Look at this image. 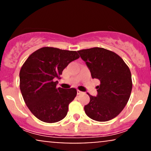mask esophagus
<instances>
[{
    "label": "esophagus",
    "mask_w": 151,
    "mask_h": 151,
    "mask_svg": "<svg viewBox=\"0 0 151 151\" xmlns=\"http://www.w3.org/2000/svg\"><path fill=\"white\" fill-rule=\"evenodd\" d=\"M77 94H81V93H82V92H81V91H79V90H78V89H77Z\"/></svg>",
    "instance_id": "obj_1"
}]
</instances>
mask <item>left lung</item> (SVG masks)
Returning a JSON list of instances; mask_svg holds the SVG:
<instances>
[{
	"label": "left lung",
	"mask_w": 151,
	"mask_h": 151,
	"mask_svg": "<svg viewBox=\"0 0 151 151\" xmlns=\"http://www.w3.org/2000/svg\"><path fill=\"white\" fill-rule=\"evenodd\" d=\"M93 79L100 81L97 95L88 93L90 101L84 111L91 119L107 121L117 116L127 104L132 90L130 70L121 57L101 47L77 51Z\"/></svg>",
	"instance_id": "obj_1"
}]
</instances>
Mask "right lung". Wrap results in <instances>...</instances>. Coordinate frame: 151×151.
<instances>
[{
  "label": "right lung",
  "mask_w": 151,
  "mask_h": 151,
  "mask_svg": "<svg viewBox=\"0 0 151 151\" xmlns=\"http://www.w3.org/2000/svg\"><path fill=\"white\" fill-rule=\"evenodd\" d=\"M79 58L76 51L45 47L31 54L20 72V89L26 105L39 120L61 121L77 95L74 88H57L62 71Z\"/></svg>",
  "instance_id": "right-lung-1"
}]
</instances>
